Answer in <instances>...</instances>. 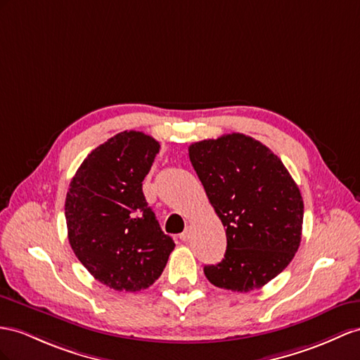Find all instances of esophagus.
Returning <instances> with one entry per match:
<instances>
[{
  "label": "esophagus",
  "instance_id": "34e87169",
  "mask_svg": "<svg viewBox=\"0 0 360 360\" xmlns=\"http://www.w3.org/2000/svg\"><path fill=\"white\" fill-rule=\"evenodd\" d=\"M190 236H191V229H190V228H187L186 231H184L182 234H179V238H181L182 242H187L188 238H190Z\"/></svg>",
  "mask_w": 360,
  "mask_h": 360
}]
</instances>
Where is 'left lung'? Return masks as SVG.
<instances>
[{
    "label": "left lung",
    "instance_id": "1",
    "mask_svg": "<svg viewBox=\"0 0 360 360\" xmlns=\"http://www.w3.org/2000/svg\"><path fill=\"white\" fill-rule=\"evenodd\" d=\"M188 156L226 231L224 260L205 266V276L233 292L262 288L288 268L300 248L298 186L269 147L243 134L193 143Z\"/></svg>",
    "mask_w": 360,
    "mask_h": 360
}]
</instances>
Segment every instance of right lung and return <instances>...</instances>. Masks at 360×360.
I'll list each match as a JSON object with an SVG mask.
<instances>
[{"label": "right lung", "mask_w": 360, "mask_h": 360, "mask_svg": "<svg viewBox=\"0 0 360 360\" xmlns=\"http://www.w3.org/2000/svg\"><path fill=\"white\" fill-rule=\"evenodd\" d=\"M158 152L155 138L120 132L96 147L70 182V245L88 272L114 290L149 288L174 250L143 195V181Z\"/></svg>", "instance_id": "right-lung-1"}]
</instances>
